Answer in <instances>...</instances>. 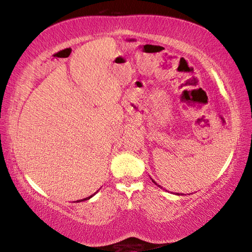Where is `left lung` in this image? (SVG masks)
<instances>
[{
    "instance_id": "obj_1",
    "label": "left lung",
    "mask_w": 252,
    "mask_h": 252,
    "mask_svg": "<svg viewBox=\"0 0 252 252\" xmlns=\"http://www.w3.org/2000/svg\"><path fill=\"white\" fill-rule=\"evenodd\" d=\"M151 180H152V182H153V183H155V185H157L158 187H160V188H161V189H162V187H161L160 185H158V183H157V182H156L155 180H153V179H152V178H151ZM176 194H178V195H180V194H179V193H176Z\"/></svg>"
}]
</instances>
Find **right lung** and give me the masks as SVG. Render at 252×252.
<instances>
[{"label": "right lung", "instance_id": "1", "mask_svg": "<svg viewBox=\"0 0 252 252\" xmlns=\"http://www.w3.org/2000/svg\"><path fill=\"white\" fill-rule=\"evenodd\" d=\"M97 191H99V190H97ZM97 191H96V192H97ZM96 192H94V193H93L92 195H90V197H88V198H84V199H82V200H78V201H76V202H81V201H84V200H89V199H90V198H92L93 195L96 194Z\"/></svg>", "mask_w": 252, "mask_h": 252}]
</instances>
